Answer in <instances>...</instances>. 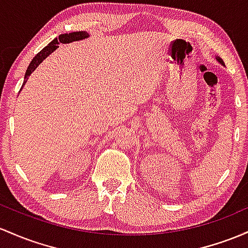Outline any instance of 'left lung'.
Masks as SVG:
<instances>
[{"mask_svg": "<svg viewBox=\"0 0 248 248\" xmlns=\"http://www.w3.org/2000/svg\"><path fill=\"white\" fill-rule=\"evenodd\" d=\"M217 61H219V62H220V63H221V64H222V66H225L224 61H222V60H221V58H217Z\"/></svg>", "mask_w": 248, "mask_h": 248, "instance_id": "obj_1", "label": "left lung"}]
</instances>
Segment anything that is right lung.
Listing matches in <instances>:
<instances>
[{"label":"right lung","instance_id":"1","mask_svg":"<svg viewBox=\"0 0 248 248\" xmlns=\"http://www.w3.org/2000/svg\"><path fill=\"white\" fill-rule=\"evenodd\" d=\"M87 37H89V34L87 31H73V32H69V34L59 35V37H56V39H54L53 41H51L48 46H46V47L43 48L39 54H36V55H35V58L31 60V62L29 63L28 68H27V72H26V75H24V81H23L22 87L26 84L27 80H28V78L31 76V73L34 72L37 67H39V64L41 63V62L47 58V56L50 55V54L53 53L55 49L59 48L60 43H70V42H74V41H80V40L87 39Z\"/></svg>","mask_w":248,"mask_h":248}]
</instances>
